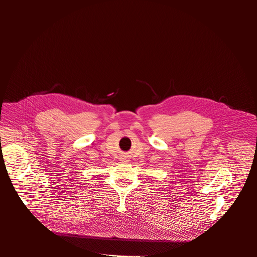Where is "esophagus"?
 I'll return each instance as SVG.
<instances>
[{
    "mask_svg": "<svg viewBox=\"0 0 257 257\" xmlns=\"http://www.w3.org/2000/svg\"><path fill=\"white\" fill-rule=\"evenodd\" d=\"M122 162H127V160L126 159H122Z\"/></svg>",
    "mask_w": 257,
    "mask_h": 257,
    "instance_id": "1",
    "label": "esophagus"
}]
</instances>
